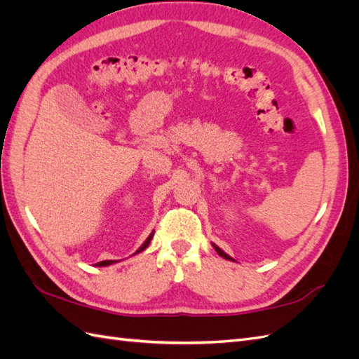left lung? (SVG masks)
<instances>
[{
  "label": "left lung",
  "instance_id": "1",
  "mask_svg": "<svg viewBox=\"0 0 359 359\" xmlns=\"http://www.w3.org/2000/svg\"><path fill=\"white\" fill-rule=\"evenodd\" d=\"M212 245H214V249H215V252H217V253H218L219 256H223V258H224V259H227V261H235V259H233V258H231V256H229L227 253H224V252H223L222 249H219V247H218V245H215V244H212Z\"/></svg>",
  "mask_w": 359,
  "mask_h": 359
}]
</instances>
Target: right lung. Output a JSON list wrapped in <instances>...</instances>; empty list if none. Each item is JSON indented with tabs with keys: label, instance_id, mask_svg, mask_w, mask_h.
<instances>
[{
	"label": "right lung",
	"instance_id": "1",
	"mask_svg": "<svg viewBox=\"0 0 359 359\" xmlns=\"http://www.w3.org/2000/svg\"><path fill=\"white\" fill-rule=\"evenodd\" d=\"M153 232L149 235V238H147V240L144 241V244L140 247V249H137L133 255H136V253H141L142 250H145L147 249V247H149V244H150V241L153 240ZM115 262H118V261H101V262H98L97 265H98V267H107V265H112V264H115Z\"/></svg>",
	"mask_w": 359,
	"mask_h": 359
}]
</instances>
